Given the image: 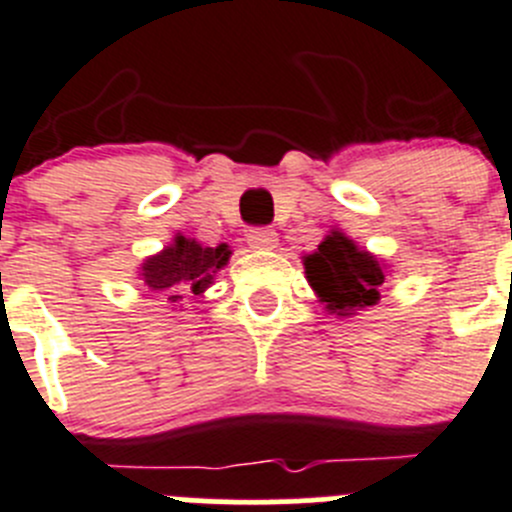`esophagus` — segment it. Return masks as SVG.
I'll use <instances>...</instances> for the list:
<instances>
[{
    "label": "esophagus",
    "instance_id": "esophagus-1",
    "mask_svg": "<svg viewBox=\"0 0 512 512\" xmlns=\"http://www.w3.org/2000/svg\"><path fill=\"white\" fill-rule=\"evenodd\" d=\"M247 242L255 250H272V247L278 245V232L270 227H255L247 232Z\"/></svg>",
    "mask_w": 512,
    "mask_h": 512
}]
</instances>
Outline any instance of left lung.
I'll use <instances>...</instances> for the list:
<instances>
[{"label": "left lung", "instance_id": "obj_1", "mask_svg": "<svg viewBox=\"0 0 512 512\" xmlns=\"http://www.w3.org/2000/svg\"><path fill=\"white\" fill-rule=\"evenodd\" d=\"M305 278L315 295L336 315H353L379 300L386 280V265L361 250L346 234L333 229L313 255L303 260Z\"/></svg>", "mask_w": 512, "mask_h": 512}]
</instances>
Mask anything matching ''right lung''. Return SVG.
Masks as SVG:
<instances>
[{"label": "right lung", "mask_w": 512, "mask_h": 512, "mask_svg": "<svg viewBox=\"0 0 512 512\" xmlns=\"http://www.w3.org/2000/svg\"><path fill=\"white\" fill-rule=\"evenodd\" d=\"M227 245L204 247L197 240H189L184 234H176L169 247L143 260L141 280L148 290L166 293L171 303L184 298V293L202 295L214 283L217 270L227 265Z\"/></svg>", "instance_id": "obj_1"}]
</instances>
